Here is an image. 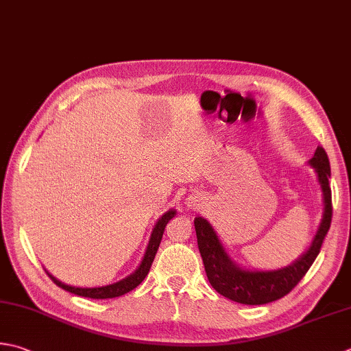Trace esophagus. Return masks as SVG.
<instances>
[{
	"instance_id": "1",
	"label": "esophagus",
	"mask_w": 351,
	"mask_h": 351,
	"mask_svg": "<svg viewBox=\"0 0 351 351\" xmlns=\"http://www.w3.org/2000/svg\"><path fill=\"white\" fill-rule=\"evenodd\" d=\"M201 204H204V199L201 196H190L187 199V207H201Z\"/></svg>"
}]
</instances>
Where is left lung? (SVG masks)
I'll list each match as a JSON object with an SVG mask.
<instances>
[{"label": "left lung", "mask_w": 351, "mask_h": 351, "mask_svg": "<svg viewBox=\"0 0 351 351\" xmlns=\"http://www.w3.org/2000/svg\"><path fill=\"white\" fill-rule=\"evenodd\" d=\"M308 164L317 171L324 210H322L318 231L308 250L289 266L274 271L245 269L228 256L221 239L217 237L215 228L207 219L201 216L195 219L199 252H201L210 285L215 287L216 292L240 304H267L283 298L306 276L308 267L318 257L321 245L332 223V190L328 185L330 162H328L326 150L318 146L312 160H308Z\"/></svg>", "instance_id": "left-lung-1"}]
</instances>
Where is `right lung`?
<instances>
[{
    "mask_svg": "<svg viewBox=\"0 0 351 351\" xmlns=\"http://www.w3.org/2000/svg\"><path fill=\"white\" fill-rule=\"evenodd\" d=\"M175 216H176V210H169L167 213H164V215L160 219H158V222L155 223L154 230H152V234H150L147 248H146V252H144V257L141 260L140 266L136 267V269L132 274H130V276H128L126 278H123L120 281H117V283L106 285V286H99V287H75V286L62 283L60 280H58L56 277L51 276V274L48 272L47 269H45V272L48 274V277L53 280L54 285H58L59 287L65 289L66 292L79 295V297L94 298V300H106V298L121 297V295H125L132 289H135V287L138 286L144 278H146V276L150 271V266H152V263H154V258H155V254L158 251V246H160V243H161L164 228H166V225L169 223L170 219H173Z\"/></svg>",
    "mask_w": 351,
    "mask_h": 351,
    "instance_id": "add662e5",
    "label": "right lung"
}]
</instances>
